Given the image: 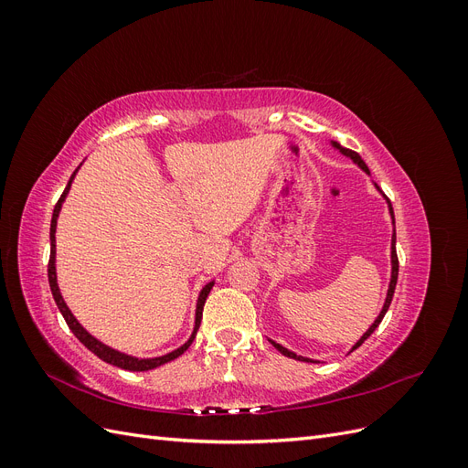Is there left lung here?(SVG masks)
<instances>
[{"mask_svg":"<svg viewBox=\"0 0 468 468\" xmlns=\"http://www.w3.org/2000/svg\"><path fill=\"white\" fill-rule=\"evenodd\" d=\"M339 152L342 154H346V155H349V158L356 162L361 169H365L367 174H369V167L365 165V162L361 160V155L357 154V152H353V150H349V148H342L339 144H335V143H332ZM388 201V199H387ZM388 208H390V217H392V222H394V212H392V205H390V201H388ZM390 258H392V277H390V285H388V292H387V301H385V306H382V310H380V314L377 316V320L373 322V325L369 330H367L363 335H361V339L359 342L353 346V349H357L367 337H369L377 328H378V324L382 322V318H385V314H387V310H388V306H390V303H392V294H394V289H396V281H399V256H396V230H394V234H392V251H390ZM273 346H275V349H279L282 356H287V357H292V359H296V361H310V359H306V357H301V356H296V353H292V351H289V349H285L282 346H279V344H275V342H271ZM351 349V351H353ZM313 363V361H310Z\"/></svg>","mask_w":468,"mask_h":468,"instance_id":"obj_1","label":"left lung"}]
</instances>
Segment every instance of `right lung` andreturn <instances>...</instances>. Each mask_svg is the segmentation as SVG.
Wrapping results in <instances>:
<instances>
[{
	"label": "right lung",
	"mask_w": 468,
	"mask_h": 468,
	"mask_svg": "<svg viewBox=\"0 0 468 468\" xmlns=\"http://www.w3.org/2000/svg\"><path fill=\"white\" fill-rule=\"evenodd\" d=\"M76 172H78V169H76ZM76 172L72 174V177H69V181H68V186H66V189H64L62 197L58 199V203H56L54 212H52V222H50L48 282H50V291H52V296H54V301H56V306L60 308V313H62V316H64V320H66V324H68V328L72 330V334L80 339V342H81L83 346H86L91 353H95V356H97L99 359H103L105 363H111V365H115V367H121V369H124V371H150V369H155V367H160V365H164V363H169V361L177 359V357L181 356V353H183V351H187V347L193 344L195 334H197V330H199V325H201L205 301H207V296H208V292H210V289H212V285H215V282H208V285H205V289H203V291H201V294H199V301H197L195 330H193V334H191V337H189V342H187V344H183L179 349H176V351H172V353H167V356L155 357V359H136V357L124 356V353H119V351H115V349H111V347L103 346L101 342H97V339H95L93 335H90L86 330H83L81 325H80V322L74 318V314L69 313V310H68V306H66V303H64V299H62V294H60L58 282H56V269H54L56 242H54V234H56V218H58V212H60V207H62V203H64V197H66V193H68V189H69V183H72V179H74Z\"/></svg>",
	"instance_id": "obj_1"
}]
</instances>
